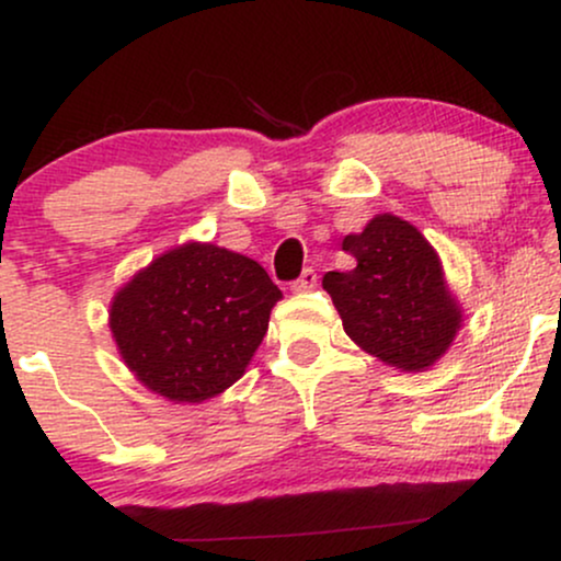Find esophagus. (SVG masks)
<instances>
[{
  "mask_svg": "<svg viewBox=\"0 0 561 561\" xmlns=\"http://www.w3.org/2000/svg\"><path fill=\"white\" fill-rule=\"evenodd\" d=\"M313 287H317V272H313V268H306V272H302L298 279H295L293 285H289V289H293V293H298V295L311 293Z\"/></svg>",
  "mask_w": 561,
  "mask_h": 561,
  "instance_id": "1",
  "label": "esophagus"
}]
</instances>
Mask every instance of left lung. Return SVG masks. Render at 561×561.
I'll list each match as a JSON object with an SVG mask.
<instances>
[{
  "mask_svg": "<svg viewBox=\"0 0 561 561\" xmlns=\"http://www.w3.org/2000/svg\"><path fill=\"white\" fill-rule=\"evenodd\" d=\"M343 250L351 272H327L343 330L362 351L401 371L430 369L461 330V302L448 289L440 255L414 224L379 214Z\"/></svg>",
  "mask_w": 561,
  "mask_h": 561,
  "instance_id": "1",
  "label": "left lung"
}]
</instances>
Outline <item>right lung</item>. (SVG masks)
<instances>
[{"instance_id": "1", "label": "right lung", "mask_w": 561, "mask_h": 561, "mask_svg": "<svg viewBox=\"0 0 561 561\" xmlns=\"http://www.w3.org/2000/svg\"><path fill=\"white\" fill-rule=\"evenodd\" d=\"M282 289L248 255L184 242L139 268L111 300L115 347L147 390L203 403L237 382Z\"/></svg>"}]
</instances>
